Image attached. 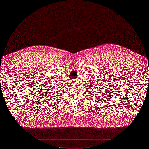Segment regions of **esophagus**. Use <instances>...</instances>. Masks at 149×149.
<instances>
[{
	"label": "esophagus",
	"instance_id": "1",
	"mask_svg": "<svg viewBox=\"0 0 149 149\" xmlns=\"http://www.w3.org/2000/svg\"><path fill=\"white\" fill-rule=\"evenodd\" d=\"M72 83H74V82H72Z\"/></svg>",
	"mask_w": 149,
	"mask_h": 149
}]
</instances>
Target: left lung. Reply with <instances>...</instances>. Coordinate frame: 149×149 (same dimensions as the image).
I'll use <instances>...</instances> for the list:
<instances>
[{
	"label": "left lung",
	"mask_w": 149,
	"mask_h": 149,
	"mask_svg": "<svg viewBox=\"0 0 149 149\" xmlns=\"http://www.w3.org/2000/svg\"><path fill=\"white\" fill-rule=\"evenodd\" d=\"M94 89V88H93ZM90 94V93H89ZM91 94H94V97H98V96H100V94H99V95H97V94H98V93H97V94L96 93V92H94V93H93V92H91ZM96 95V96L95 97V96ZM95 98H96V97H95ZM102 98H103V97H102Z\"/></svg>",
	"instance_id": "left-lung-1"
}]
</instances>
